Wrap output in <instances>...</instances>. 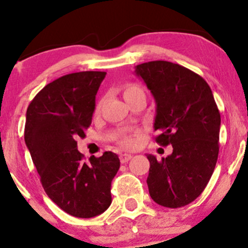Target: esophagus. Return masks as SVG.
Returning a JSON list of instances; mask_svg holds the SVG:
<instances>
[{
    "instance_id": "obj_1",
    "label": "esophagus",
    "mask_w": 248,
    "mask_h": 248,
    "mask_svg": "<svg viewBox=\"0 0 248 248\" xmlns=\"http://www.w3.org/2000/svg\"><path fill=\"white\" fill-rule=\"evenodd\" d=\"M132 157H133V156L130 155V154H121V155H120V162H121V163H127V162L129 161Z\"/></svg>"
}]
</instances>
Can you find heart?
Returning a JSON list of instances; mask_svg holds the SVG:
<instances>
[{
    "mask_svg": "<svg viewBox=\"0 0 248 248\" xmlns=\"http://www.w3.org/2000/svg\"><path fill=\"white\" fill-rule=\"evenodd\" d=\"M141 92H143V90H142V88L139 86V85L128 84L124 87V100H127V99L130 98V96L138 94V93H141ZM99 107H100V104L96 105L95 109L98 110ZM134 143H135V142H134L133 139H130V138H124V139H122V140H121V144L124 148L133 147Z\"/></svg>",
    "mask_w": 248,
    "mask_h": 248,
    "instance_id": "b5f03b06",
    "label": "heart"
}]
</instances>
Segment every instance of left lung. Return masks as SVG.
<instances>
[{"instance_id":"8db88e82","label":"left lung","mask_w":248,"mask_h":248,"mask_svg":"<svg viewBox=\"0 0 248 248\" xmlns=\"http://www.w3.org/2000/svg\"><path fill=\"white\" fill-rule=\"evenodd\" d=\"M156 102L154 129L172 154L161 161L148 154L150 197L162 206L187 205L204 191L219 153V113L207 82L186 67L155 61L135 66Z\"/></svg>"}]
</instances>
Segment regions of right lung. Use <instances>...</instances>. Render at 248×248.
I'll use <instances>...</instances> for the list:
<instances>
[{
    "label": "right lung",
    "instance_id": "1",
    "mask_svg": "<svg viewBox=\"0 0 248 248\" xmlns=\"http://www.w3.org/2000/svg\"><path fill=\"white\" fill-rule=\"evenodd\" d=\"M106 72L62 76L37 93L27 110L24 140L51 201L73 217L92 218L112 203L110 186L120 168L118 155L90 157L77 149L92 122L95 95Z\"/></svg>",
    "mask_w": 248,
    "mask_h": 248
}]
</instances>
